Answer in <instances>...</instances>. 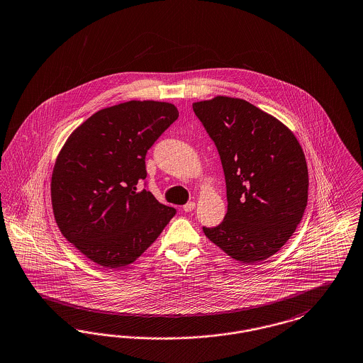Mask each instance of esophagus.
Here are the masks:
<instances>
[{"label": "esophagus", "mask_w": 363, "mask_h": 363, "mask_svg": "<svg viewBox=\"0 0 363 363\" xmlns=\"http://www.w3.org/2000/svg\"><path fill=\"white\" fill-rule=\"evenodd\" d=\"M196 208V203H185L184 206H182V209H184V212H191L193 209Z\"/></svg>", "instance_id": "34e87169"}]
</instances>
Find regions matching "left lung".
<instances>
[{"instance_id":"left-lung-1","label":"left lung","mask_w":363,"mask_h":363,"mask_svg":"<svg viewBox=\"0 0 363 363\" xmlns=\"http://www.w3.org/2000/svg\"><path fill=\"white\" fill-rule=\"evenodd\" d=\"M218 147L227 185L223 223L205 236L242 263L274 255L300 224L308 201V166L294 133L242 99L193 102Z\"/></svg>"}]
</instances>
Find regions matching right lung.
<instances>
[{
  "label": "right lung",
  "instance_id": "add662e5",
  "mask_svg": "<svg viewBox=\"0 0 363 363\" xmlns=\"http://www.w3.org/2000/svg\"><path fill=\"white\" fill-rule=\"evenodd\" d=\"M177 118L170 102H121L89 117L60 148L51 175L54 218L90 261L130 264L174 216V208L136 185L147 175V150Z\"/></svg>",
  "mask_w": 363,
  "mask_h": 363
}]
</instances>
